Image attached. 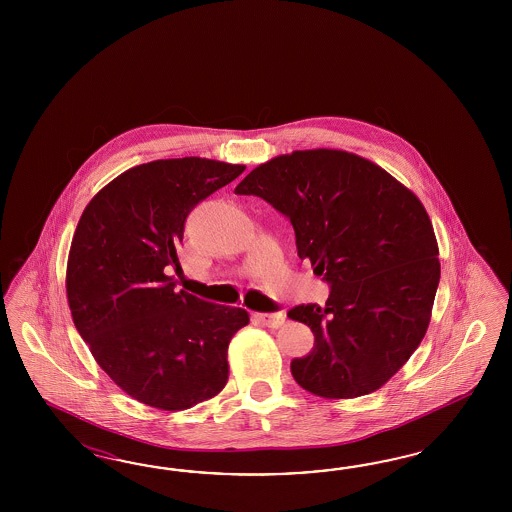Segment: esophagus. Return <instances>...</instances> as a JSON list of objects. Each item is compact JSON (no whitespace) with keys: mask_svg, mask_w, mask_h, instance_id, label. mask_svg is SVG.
I'll return each instance as SVG.
<instances>
[{"mask_svg":"<svg viewBox=\"0 0 512 512\" xmlns=\"http://www.w3.org/2000/svg\"><path fill=\"white\" fill-rule=\"evenodd\" d=\"M255 319L268 328H279V326L285 325V313H281V311L279 313H257Z\"/></svg>","mask_w":512,"mask_h":512,"instance_id":"esophagus-1","label":"esophagus"}]
</instances>
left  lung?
<instances>
[{
	"label": "left lung",
	"instance_id": "1",
	"mask_svg": "<svg viewBox=\"0 0 512 512\" xmlns=\"http://www.w3.org/2000/svg\"><path fill=\"white\" fill-rule=\"evenodd\" d=\"M234 193L289 217L298 257L332 289L325 308L287 313L315 336L310 355L291 362L296 383L326 400L383 387L424 338L441 276L419 197L370 159L332 148L278 155Z\"/></svg>",
	"mask_w": 512,
	"mask_h": 512
}]
</instances>
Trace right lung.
Returning <instances> with one entry per match:
<instances>
[{
    "label": "right lung",
    "mask_w": 512,
    "mask_h": 512,
    "mask_svg": "<svg viewBox=\"0 0 512 512\" xmlns=\"http://www.w3.org/2000/svg\"><path fill=\"white\" fill-rule=\"evenodd\" d=\"M244 165L206 157L157 159L122 172L78 219L65 289L78 334L133 400L184 411L217 396L227 351L249 323L242 308L174 291L186 217Z\"/></svg>",
    "instance_id": "add662e5"
}]
</instances>
